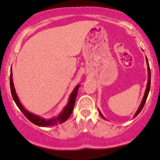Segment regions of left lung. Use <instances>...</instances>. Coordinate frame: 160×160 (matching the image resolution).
Returning a JSON list of instances; mask_svg holds the SVG:
<instances>
[{"label": "left lung", "mask_w": 160, "mask_h": 160, "mask_svg": "<svg viewBox=\"0 0 160 160\" xmlns=\"http://www.w3.org/2000/svg\"><path fill=\"white\" fill-rule=\"evenodd\" d=\"M146 62H147V65H148V83H147V86H146V89H145V95H144V97L143 98H142V101L141 102V104H140L139 107H138V109H137V111H136V112L135 113V115H134L133 118H135V117L137 116V115L139 114L140 112L142 111V108H143L144 105H145V102H146V100H147V98L148 96V94H149V91H150V88H151V71H150V67H149V63H148V58L146 57ZM99 113H100V115L103 118L106 119L104 117H103V115H102V113L101 112L99 111Z\"/></svg>", "instance_id": "8db88e82"}]
</instances>
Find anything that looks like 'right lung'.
Instances as JSON below:
<instances>
[{
	"label": "right lung",
	"mask_w": 160,
	"mask_h": 160,
	"mask_svg": "<svg viewBox=\"0 0 160 160\" xmlns=\"http://www.w3.org/2000/svg\"><path fill=\"white\" fill-rule=\"evenodd\" d=\"M80 85L76 86V87L74 88V89L73 90V92L71 93L70 96H69L68 101L67 103V104L65 107L63 108L62 110L59 114L57 115V117H53L52 118L46 119L42 118V117L39 116V115H35L33 113L30 112L27 110L26 109L23 107L19 98L17 95L16 92H15L14 83H13V80H12V68L10 69V89H11V94H12V98L14 100L15 103H16L17 107H18L19 109L22 112V113L25 115L27 118L28 119L30 122H31L32 124L37 125L39 127H50V126H53V125H57L59 124H62V123L65 122V121H67L70 115H72L73 109H74V103H75V100H76L77 95H78V92L79 87Z\"/></svg>",
	"instance_id": "obj_1"
}]
</instances>
